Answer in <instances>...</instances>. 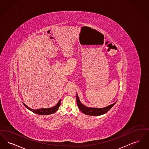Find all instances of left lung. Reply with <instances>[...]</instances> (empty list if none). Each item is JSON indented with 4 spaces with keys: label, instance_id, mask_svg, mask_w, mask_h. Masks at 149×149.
<instances>
[{
    "label": "left lung",
    "instance_id": "1",
    "mask_svg": "<svg viewBox=\"0 0 149 149\" xmlns=\"http://www.w3.org/2000/svg\"><path fill=\"white\" fill-rule=\"evenodd\" d=\"M76 101L78 107L85 115L90 116H100L104 115L109 110L116 104L117 101L113 104H111L109 106L105 107L104 108H95V107H88L82 104L80 102L78 95H76Z\"/></svg>",
    "mask_w": 149,
    "mask_h": 149
}]
</instances>
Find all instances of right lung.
Masks as SVG:
<instances>
[{"label":"right lung","mask_w":149,"mask_h":149,"mask_svg":"<svg viewBox=\"0 0 149 149\" xmlns=\"http://www.w3.org/2000/svg\"><path fill=\"white\" fill-rule=\"evenodd\" d=\"M61 100H59L57 104L52 107H50V108H42V109H36V110H34V109H32L31 108H29V107H28L26 104H24L23 102V104L25 106L26 108L29 110H30L31 111H32L33 112L38 114V115H51V114H53L54 113H55L59 109V107L61 105Z\"/></svg>","instance_id":"add662e5"}]
</instances>
